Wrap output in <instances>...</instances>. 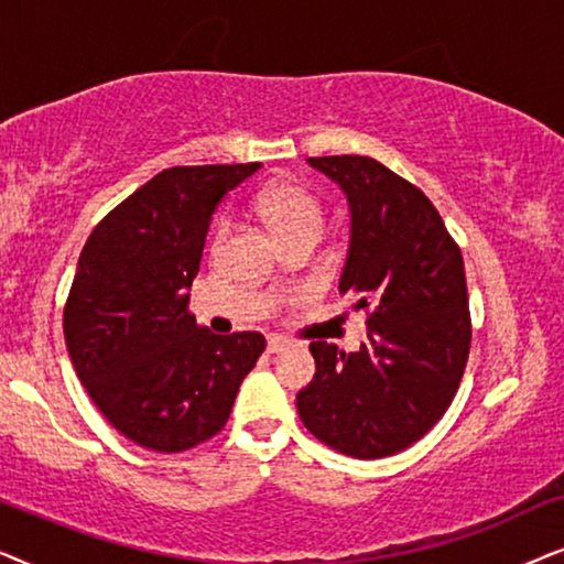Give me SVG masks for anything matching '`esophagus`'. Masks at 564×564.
<instances>
[{"label": "esophagus", "mask_w": 564, "mask_h": 564, "mask_svg": "<svg viewBox=\"0 0 564 564\" xmlns=\"http://www.w3.org/2000/svg\"><path fill=\"white\" fill-rule=\"evenodd\" d=\"M289 340L286 337H281V335H270L268 337V352H281V350H286L289 348Z\"/></svg>", "instance_id": "esophagus-1"}]
</instances>
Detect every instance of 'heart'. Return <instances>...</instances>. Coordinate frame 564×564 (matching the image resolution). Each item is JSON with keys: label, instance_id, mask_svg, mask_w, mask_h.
I'll use <instances>...</instances> for the list:
<instances>
[{"label": "heart", "instance_id": "obj_1", "mask_svg": "<svg viewBox=\"0 0 564 564\" xmlns=\"http://www.w3.org/2000/svg\"><path fill=\"white\" fill-rule=\"evenodd\" d=\"M258 208L270 231L281 242H286V239L296 235H319L322 221H325V208H322L317 195L296 183L270 185L258 198ZM229 219H221L216 224L212 239L214 250H219L224 245V239L229 237Z\"/></svg>", "mask_w": 564, "mask_h": 564}]
</instances>
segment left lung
Instances as JSON below:
<instances>
[{"mask_svg":"<svg viewBox=\"0 0 564 564\" xmlns=\"http://www.w3.org/2000/svg\"><path fill=\"white\" fill-rule=\"evenodd\" d=\"M348 195L350 250L340 275L366 312L358 352L314 340L317 373L296 394L314 438L352 459L415 444L452 404L471 345L467 275L456 239L431 198L360 154L310 156Z\"/></svg>","mask_w":564,"mask_h":564,"instance_id":"left-lung-1","label":"left lung"}]
</instances>
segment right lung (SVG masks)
<instances>
[{"label": "right lung", "instance_id": "obj_1", "mask_svg": "<svg viewBox=\"0 0 564 564\" xmlns=\"http://www.w3.org/2000/svg\"><path fill=\"white\" fill-rule=\"evenodd\" d=\"M250 164L170 167L93 229L64 304L74 371L133 444L177 454L227 425L260 333L214 335L187 310L208 221Z\"/></svg>", "mask_w": 564, "mask_h": 564}]
</instances>
